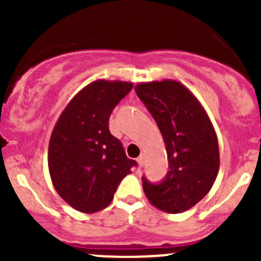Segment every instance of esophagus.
<instances>
[{"instance_id":"esophagus-1","label":"esophagus","mask_w":261,"mask_h":261,"mask_svg":"<svg viewBox=\"0 0 261 261\" xmlns=\"http://www.w3.org/2000/svg\"><path fill=\"white\" fill-rule=\"evenodd\" d=\"M138 163H139V167L143 168L144 164H145V156H144V155H140V156L138 158Z\"/></svg>"}]
</instances>
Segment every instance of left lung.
<instances>
[{
	"label": "left lung",
	"instance_id": "1",
	"mask_svg": "<svg viewBox=\"0 0 261 261\" xmlns=\"http://www.w3.org/2000/svg\"><path fill=\"white\" fill-rule=\"evenodd\" d=\"M162 133L169 170L152 183L143 175V188L152 206L180 213L198 203L212 188L220 168L218 143L208 116L179 82L140 83L135 87Z\"/></svg>",
	"mask_w": 261,
	"mask_h": 261
}]
</instances>
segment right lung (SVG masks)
<instances>
[{
    "instance_id": "1",
    "label": "right lung",
    "mask_w": 261,
    "mask_h": 261,
    "mask_svg": "<svg viewBox=\"0 0 261 261\" xmlns=\"http://www.w3.org/2000/svg\"><path fill=\"white\" fill-rule=\"evenodd\" d=\"M133 84L96 81L63 111L49 144L50 177L58 194L81 212L106 208L121 180L138 163L126 156L109 120Z\"/></svg>"
}]
</instances>
